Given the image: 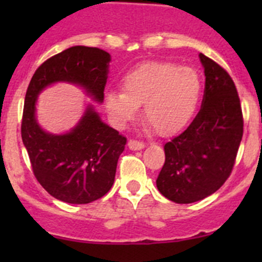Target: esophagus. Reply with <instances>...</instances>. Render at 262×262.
<instances>
[{
  "mask_svg": "<svg viewBox=\"0 0 262 262\" xmlns=\"http://www.w3.org/2000/svg\"><path fill=\"white\" fill-rule=\"evenodd\" d=\"M128 148L132 150H139V149H143L144 148V143L138 141H134V139H130L128 142Z\"/></svg>",
  "mask_w": 262,
  "mask_h": 262,
  "instance_id": "1",
  "label": "esophagus"
}]
</instances>
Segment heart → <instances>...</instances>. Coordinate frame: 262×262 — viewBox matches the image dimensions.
<instances>
[{
  "label": "heart",
  "instance_id": "1",
  "mask_svg": "<svg viewBox=\"0 0 262 262\" xmlns=\"http://www.w3.org/2000/svg\"><path fill=\"white\" fill-rule=\"evenodd\" d=\"M124 90H109L104 101L116 125L136 116L143 104L144 118L160 134L186 126L202 99V80L195 70L171 62H149L125 75Z\"/></svg>",
  "mask_w": 262,
  "mask_h": 262
}]
</instances>
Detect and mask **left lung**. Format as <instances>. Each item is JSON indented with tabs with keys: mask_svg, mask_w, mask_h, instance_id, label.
<instances>
[{
	"mask_svg": "<svg viewBox=\"0 0 262 262\" xmlns=\"http://www.w3.org/2000/svg\"><path fill=\"white\" fill-rule=\"evenodd\" d=\"M205 90L200 112L180 136L163 147L165 165L156 185L178 204L199 202L215 192L231 175L244 134L236 86L228 73L204 54Z\"/></svg>",
	"mask_w": 262,
	"mask_h": 262,
	"instance_id": "8db88e82",
	"label": "left lung"
}]
</instances>
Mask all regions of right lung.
<instances>
[{"label":"right lung","instance_id":"1","mask_svg":"<svg viewBox=\"0 0 262 262\" xmlns=\"http://www.w3.org/2000/svg\"><path fill=\"white\" fill-rule=\"evenodd\" d=\"M110 60L112 55L102 49L71 47L46 60L29 83L21 124L23 143L36 180L60 202L87 204L104 196L114 184L126 138L102 121L91 102L73 128L50 133L39 124L36 101L47 87L70 83L102 104Z\"/></svg>","mask_w":262,"mask_h":262}]
</instances>
